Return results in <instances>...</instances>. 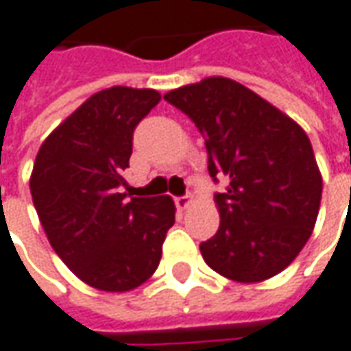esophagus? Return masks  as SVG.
<instances>
[{
  "instance_id": "obj_1",
  "label": "esophagus",
  "mask_w": 351,
  "mask_h": 351,
  "mask_svg": "<svg viewBox=\"0 0 351 351\" xmlns=\"http://www.w3.org/2000/svg\"><path fill=\"white\" fill-rule=\"evenodd\" d=\"M175 204L178 210H186L188 206L192 204V194H184V196H178L175 198Z\"/></svg>"
}]
</instances>
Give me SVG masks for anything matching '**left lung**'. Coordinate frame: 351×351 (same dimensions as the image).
Masks as SVG:
<instances>
[{"instance_id":"1","label":"left lung","mask_w":351,"mask_h":351,"mask_svg":"<svg viewBox=\"0 0 351 351\" xmlns=\"http://www.w3.org/2000/svg\"><path fill=\"white\" fill-rule=\"evenodd\" d=\"M165 101L206 139L217 233L199 245L206 264L229 280L252 284L287 268L317 221L322 178L307 134L256 93L227 77H208L167 93Z\"/></svg>"}]
</instances>
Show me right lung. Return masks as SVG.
Listing matches in <instances>:
<instances>
[{
	"instance_id": "obj_1",
	"label": "right lung",
	"mask_w": 351,
	"mask_h": 351,
	"mask_svg": "<svg viewBox=\"0 0 351 351\" xmlns=\"http://www.w3.org/2000/svg\"><path fill=\"white\" fill-rule=\"evenodd\" d=\"M161 101L153 89L93 95L46 138L31 194L46 237L67 268L103 291H128L152 276L175 223L169 196L128 198L134 130Z\"/></svg>"
}]
</instances>
